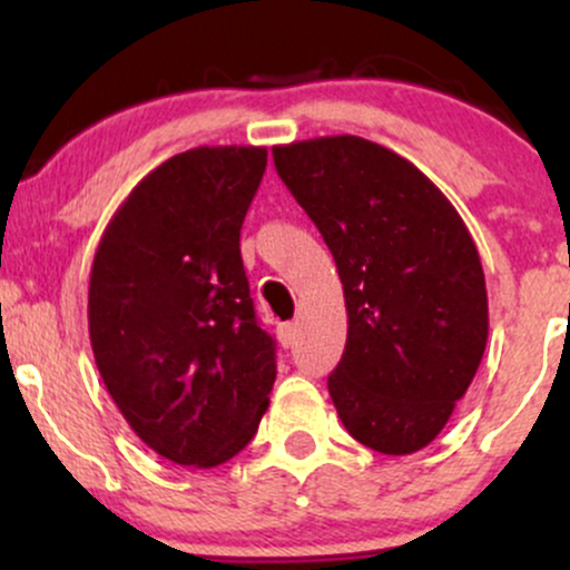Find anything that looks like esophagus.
Returning a JSON list of instances; mask_svg holds the SVG:
<instances>
[{"mask_svg":"<svg viewBox=\"0 0 570 570\" xmlns=\"http://www.w3.org/2000/svg\"><path fill=\"white\" fill-rule=\"evenodd\" d=\"M276 335H278V343L284 345V348H292V345L297 343V324H294V322L278 324Z\"/></svg>","mask_w":570,"mask_h":570,"instance_id":"obj_1","label":"esophagus"}]
</instances>
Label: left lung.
Returning <instances> with one entry per match:
<instances>
[{
  "mask_svg": "<svg viewBox=\"0 0 570 570\" xmlns=\"http://www.w3.org/2000/svg\"><path fill=\"white\" fill-rule=\"evenodd\" d=\"M273 160L343 281L348 340L326 383L340 421L377 453H417L448 426L485 353L472 233L421 168L362 136L278 144Z\"/></svg>",
  "mask_w": 570,
  "mask_h": 570,
  "instance_id": "1",
  "label": "left lung"
}]
</instances>
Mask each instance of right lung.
<instances>
[{"label":"right lung","instance_id":"obj_1","mask_svg":"<svg viewBox=\"0 0 570 570\" xmlns=\"http://www.w3.org/2000/svg\"><path fill=\"white\" fill-rule=\"evenodd\" d=\"M265 147H195L130 189L98 240L88 286L96 367L149 450L179 466L230 461L276 381L257 326L240 225Z\"/></svg>","mask_w":570,"mask_h":570}]
</instances>
